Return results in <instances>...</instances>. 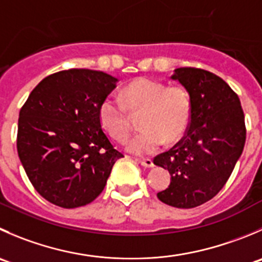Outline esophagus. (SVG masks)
Returning a JSON list of instances; mask_svg holds the SVG:
<instances>
[{
    "mask_svg": "<svg viewBox=\"0 0 262 262\" xmlns=\"http://www.w3.org/2000/svg\"><path fill=\"white\" fill-rule=\"evenodd\" d=\"M136 161L144 167H154V162L151 159H136Z\"/></svg>",
    "mask_w": 262,
    "mask_h": 262,
    "instance_id": "1",
    "label": "esophagus"
}]
</instances>
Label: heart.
<instances>
[{
  "mask_svg": "<svg viewBox=\"0 0 262 262\" xmlns=\"http://www.w3.org/2000/svg\"><path fill=\"white\" fill-rule=\"evenodd\" d=\"M121 101L108 95L98 105V120L106 133L123 142L130 132L128 111H142V130L126 143L136 155H151L165 141L177 142L187 130L192 115L189 93L182 87H167L151 78H138L121 91Z\"/></svg>",
  "mask_w": 262,
  "mask_h": 262,
  "instance_id": "heart-1",
  "label": "heart"
}]
</instances>
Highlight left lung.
<instances>
[{
	"label": "left lung",
	"mask_w": 262,
	"mask_h": 262,
	"mask_svg": "<svg viewBox=\"0 0 262 262\" xmlns=\"http://www.w3.org/2000/svg\"><path fill=\"white\" fill-rule=\"evenodd\" d=\"M171 79L189 93L192 115L183 139L154 159L171 175L157 197L169 206L193 209L215 197L229 179L245 147V114L237 93L207 70L179 68Z\"/></svg>",
	"instance_id": "obj_1"
}]
</instances>
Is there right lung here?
I'll return each instance as SVG.
<instances>
[{
	"label": "right lung",
	"instance_id": "right-lung-1",
	"mask_svg": "<svg viewBox=\"0 0 262 262\" xmlns=\"http://www.w3.org/2000/svg\"><path fill=\"white\" fill-rule=\"evenodd\" d=\"M116 82L97 70H62L39 82L20 110L19 159L33 187L51 204L63 209L91 204L124 157L98 120V105Z\"/></svg>",
	"mask_w": 262,
	"mask_h": 262
}]
</instances>
